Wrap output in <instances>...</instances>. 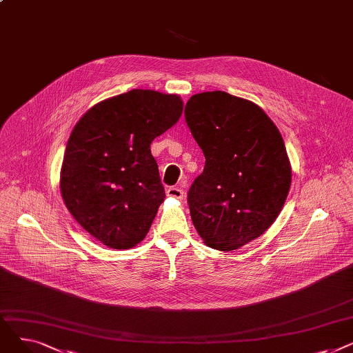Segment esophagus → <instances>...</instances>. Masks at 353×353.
<instances>
[{
  "instance_id": "obj_1",
  "label": "esophagus",
  "mask_w": 353,
  "mask_h": 353,
  "mask_svg": "<svg viewBox=\"0 0 353 353\" xmlns=\"http://www.w3.org/2000/svg\"><path fill=\"white\" fill-rule=\"evenodd\" d=\"M165 193H167V196H169V197H174V199H179V200H181L183 196H184L183 189L181 188H176V186L169 188Z\"/></svg>"
}]
</instances>
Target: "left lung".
I'll return each instance as SVG.
<instances>
[{"instance_id": "obj_1", "label": "left lung", "mask_w": 353, "mask_h": 353, "mask_svg": "<svg viewBox=\"0 0 353 353\" xmlns=\"http://www.w3.org/2000/svg\"><path fill=\"white\" fill-rule=\"evenodd\" d=\"M184 117L206 159L188 194L193 225L208 246L239 249L283 209L292 167L282 134L257 104L225 91L192 96Z\"/></svg>"}]
</instances>
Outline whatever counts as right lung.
I'll list each match as a JSON object with an SVG mask.
<instances>
[{
  "instance_id": "add662e5",
  "label": "right lung",
  "mask_w": 353,
  "mask_h": 353,
  "mask_svg": "<svg viewBox=\"0 0 353 353\" xmlns=\"http://www.w3.org/2000/svg\"><path fill=\"white\" fill-rule=\"evenodd\" d=\"M176 94L132 90L92 105L74 125L60 189L80 226L111 249L145 237L165 194L152 141L177 123Z\"/></svg>"
}]
</instances>
